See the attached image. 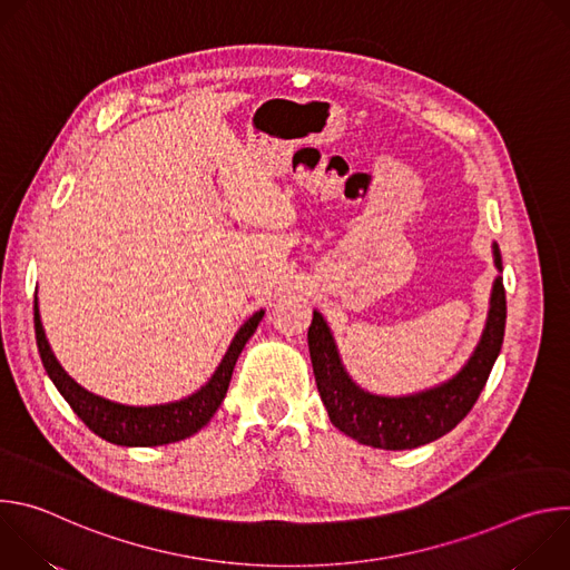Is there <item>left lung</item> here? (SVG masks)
<instances>
[{
  "instance_id": "1",
  "label": "left lung",
  "mask_w": 570,
  "mask_h": 570,
  "mask_svg": "<svg viewBox=\"0 0 570 570\" xmlns=\"http://www.w3.org/2000/svg\"><path fill=\"white\" fill-rule=\"evenodd\" d=\"M494 262L503 271L499 246H494ZM505 288L499 277L482 338L451 381L411 396H379L361 390L347 376L327 322L313 311L308 352L317 392L327 405L332 424L361 444L387 451L415 449L446 435L466 417L490 379L505 336Z\"/></svg>"
}]
</instances>
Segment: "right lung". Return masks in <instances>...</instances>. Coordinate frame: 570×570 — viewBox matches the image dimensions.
Instances as JSON below:
<instances>
[{
  "mask_svg": "<svg viewBox=\"0 0 570 570\" xmlns=\"http://www.w3.org/2000/svg\"><path fill=\"white\" fill-rule=\"evenodd\" d=\"M264 317V311H257L234 336L225 358L220 361L214 376L191 396L174 401V403H161V405H124L108 401L104 396H97L80 387L56 361L38 311V297L33 302V322H36V341L38 352L42 358V365L58 387V392L69 403V409L83 420V424L104 438L106 442L119 444V446H159V444H171L178 440H185L194 433H198L218 411L220 401L225 399L236 358L240 350L246 347L259 322Z\"/></svg>",
  "mask_w": 570,
  "mask_h": 570,
  "instance_id": "right-lung-1",
  "label": "right lung"
}]
</instances>
